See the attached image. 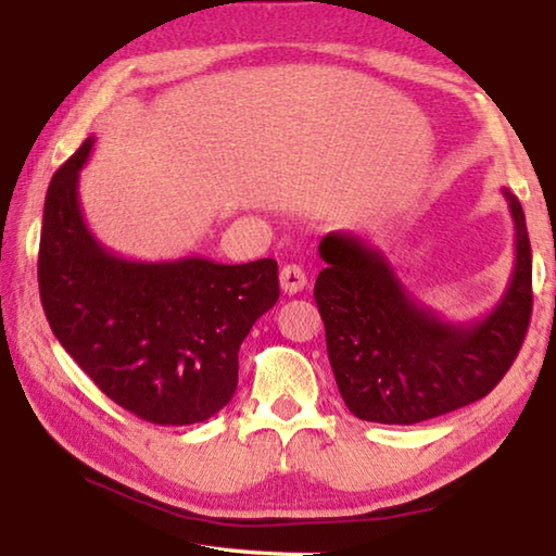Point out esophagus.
<instances>
[{
	"instance_id": "obj_1",
	"label": "esophagus",
	"mask_w": 556,
	"mask_h": 556,
	"mask_svg": "<svg viewBox=\"0 0 556 556\" xmlns=\"http://www.w3.org/2000/svg\"><path fill=\"white\" fill-rule=\"evenodd\" d=\"M305 286H307L305 270L300 268V266H295V263H293V266H286L283 270H280V288H283L286 295H295Z\"/></svg>"
}]
</instances>
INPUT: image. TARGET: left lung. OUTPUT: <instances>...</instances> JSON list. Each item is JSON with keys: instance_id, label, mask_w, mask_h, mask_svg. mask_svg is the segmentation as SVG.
<instances>
[{"instance_id": "obj_1", "label": "left lung", "mask_w": 556, "mask_h": 556, "mask_svg": "<svg viewBox=\"0 0 556 556\" xmlns=\"http://www.w3.org/2000/svg\"><path fill=\"white\" fill-rule=\"evenodd\" d=\"M515 226V263L500 303L451 323L399 280L375 245L348 231L320 241L315 280L327 357L350 412L362 421L418 424L490 394L520 352L532 315V249L520 199L503 187Z\"/></svg>"}]
</instances>
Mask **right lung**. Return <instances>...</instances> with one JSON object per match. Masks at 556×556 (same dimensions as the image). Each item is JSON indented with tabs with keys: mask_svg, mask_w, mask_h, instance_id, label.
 <instances>
[{
	"mask_svg": "<svg viewBox=\"0 0 556 556\" xmlns=\"http://www.w3.org/2000/svg\"><path fill=\"white\" fill-rule=\"evenodd\" d=\"M93 142L63 162L43 202V313L61 348L115 404L160 426L206 421L231 402L241 342L276 305L278 263L132 261L105 249L78 202Z\"/></svg>",
	"mask_w": 556,
	"mask_h": 556,
	"instance_id": "add662e5",
	"label": "right lung"
}]
</instances>
